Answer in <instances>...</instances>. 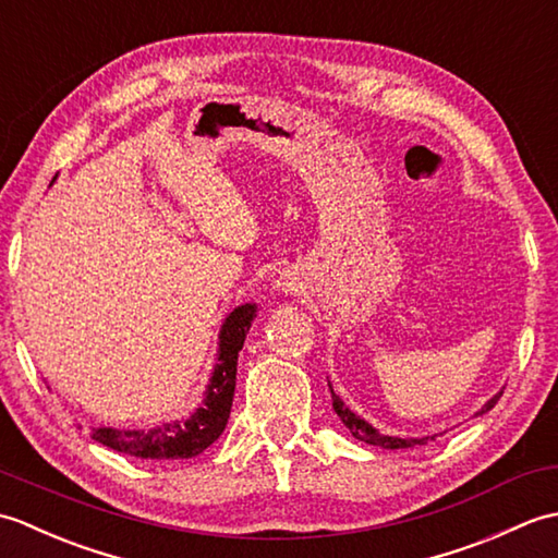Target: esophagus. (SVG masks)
I'll return each instance as SVG.
<instances>
[{
	"label": "esophagus",
	"instance_id": "esophagus-1",
	"mask_svg": "<svg viewBox=\"0 0 558 558\" xmlns=\"http://www.w3.org/2000/svg\"><path fill=\"white\" fill-rule=\"evenodd\" d=\"M278 286H280L282 290H288V282H286V280H278Z\"/></svg>",
	"mask_w": 558,
	"mask_h": 558
}]
</instances>
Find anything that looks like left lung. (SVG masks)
I'll return each mask as SVG.
<instances>
[{
  "instance_id": "obj_1",
  "label": "left lung",
  "mask_w": 558,
  "mask_h": 558,
  "mask_svg": "<svg viewBox=\"0 0 558 558\" xmlns=\"http://www.w3.org/2000/svg\"><path fill=\"white\" fill-rule=\"evenodd\" d=\"M328 388H330V398H333V410H336V414L340 417V422L348 426L350 434H352L354 438H360V441H364V444H372V446H381V448L396 450V448L426 446V441H434V438L438 436V434H434V436H424V438H400V436L381 434L378 429H374V426H372L369 422H364V420L360 417V414H354V412L345 405V402L340 400V396H336V390H333V386H330V381H328ZM501 396H504V390H501V393H496L494 398H489L487 402H484L482 410H480L477 414L489 412V410L496 405V402H499Z\"/></svg>"
}]
</instances>
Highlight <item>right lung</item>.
I'll return each instance as SVG.
<instances>
[{"instance_id":"add662e5","label":"right lung","mask_w":558,"mask_h":558,"mask_svg":"<svg viewBox=\"0 0 558 558\" xmlns=\"http://www.w3.org/2000/svg\"><path fill=\"white\" fill-rule=\"evenodd\" d=\"M54 182V180H52ZM256 318V304H242L228 314L218 336V360L201 408L189 420L158 424L156 429H114V426H93L90 438L117 453L144 460H177L194 458L218 441L230 420V408L236 384V357L244 338Z\"/></svg>"}]
</instances>
